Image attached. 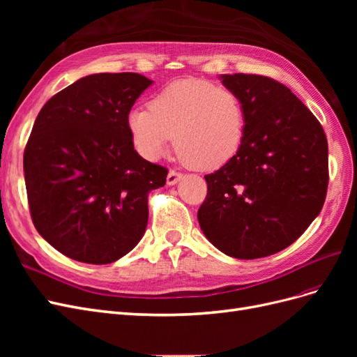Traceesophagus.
<instances>
[{"instance_id": "34e87169", "label": "esophagus", "mask_w": 357, "mask_h": 357, "mask_svg": "<svg viewBox=\"0 0 357 357\" xmlns=\"http://www.w3.org/2000/svg\"><path fill=\"white\" fill-rule=\"evenodd\" d=\"M180 178H181L180 172H177V171H174V169H171V171L168 172V176H167V185H169V186L176 185V183H177Z\"/></svg>"}]
</instances>
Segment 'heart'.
<instances>
[{
	"instance_id": "heart-1",
	"label": "heart",
	"mask_w": 357,
	"mask_h": 357,
	"mask_svg": "<svg viewBox=\"0 0 357 357\" xmlns=\"http://www.w3.org/2000/svg\"><path fill=\"white\" fill-rule=\"evenodd\" d=\"M128 114V129L138 153L156 160L174 142L199 169L226 164L241 146L244 110L238 96L207 80L183 79L168 84L149 102Z\"/></svg>"
}]
</instances>
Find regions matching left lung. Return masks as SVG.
Segmentation results:
<instances>
[{
  "label": "left lung",
  "instance_id": "obj_1",
  "mask_svg": "<svg viewBox=\"0 0 357 357\" xmlns=\"http://www.w3.org/2000/svg\"><path fill=\"white\" fill-rule=\"evenodd\" d=\"M244 110L241 146L205 176L198 222L225 255L257 259L295 243L325 204L329 169L321 125L280 82L256 74H222Z\"/></svg>",
  "mask_w": 357,
  "mask_h": 357
}]
</instances>
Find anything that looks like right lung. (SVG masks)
<instances>
[{
  "label": "right lung",
  "instance_id": "obj_1",
  "mask_svg": "<svg viewBox=\"0 0 357 357\" xmlns=\"http://www.w3.org/2000/svg\"><path fill=\"white\" fill-rule=\"evenodd\" d=\"M153 82L137 73L91 74L43 105L24 153L36 229L74 261L105 265L143 238L149 192L168 169L139 156L128 114Z\"/></svg>",
  "mask_w": 357,
  "mask_h": 357
}]
</instances>
